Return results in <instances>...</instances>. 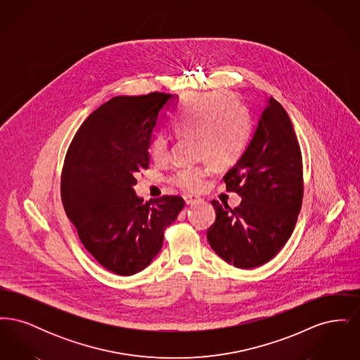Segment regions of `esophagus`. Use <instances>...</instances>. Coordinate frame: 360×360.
<instances>
[{"mask_svg": "<svg viewBox=\"0 0 360 360\" xmlns=\"http://www.w3.org/2000/svg\"><path fill=\"white\" fill-rule=\"evenodd\" d=\"M184 200H185V202H186L188 205H193V204H197V202L201 201L200 197L193 195V194H185V195H184Z\"/></svg>", "mask_w": 360, "mask_h": 360, "instance_id": "34e87169", "label": "esophagus"}]
</instances>
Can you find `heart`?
Segmentation results:
<instances>
[{
	"mask_svg": "<svg viewBox=\"0 0 360 360\" xmlns=\"http://www.w3.org/2000/svg\"><path fill=\"white\" fill-rule=\"evenodd\" d=\"M172 125L179 136H195L198 156L209 158L220 167L239 159L251 135L248 109L225 91L190 96L181 105ZM151 156L159 165L169 160L170 144L165 134L154 137ZM210 172L209 160L186 165L172 174V182L176 188L197 193L205 188Z\"/></svg>",
	"mask_w": 360,
	"mask_h": 360,
	"instance_id": "obj_1",
	"label": "heart"
}]
</instances>
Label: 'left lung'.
<instances>
[{
	"label": "left lung",
	"instance_id": "obj_1",
	"mask_svg": "<svg viewBox=\"0 0 360 360\" xmlns=\"http://www.w3.org/2000/svg\"><path fill=\"white\" fill-rule=\"evenodd\" d=\"M238 207L213 200L216 221L206 238L213 251L239 269L259 267L281 251L292 233L304 195L302 156L289 115L273 97L238 163L224 175Z\"/></svg>",
	"mask_w": 360,
	"mask_h": 360
}]
</instances>
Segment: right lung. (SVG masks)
I'll return each mask as SVG.
<instances>
[{
  "label": "right lung",
  "mask_w": 360,
  "mask_h": 360,
  "mask_svg": "<svg viewBox=\"0 0 360 360\" xmlns=\"http://www.w3.org/2000/svg\"><path fill=\"white\" fill-rule=\"evenodd\" d=\"M176 97L117 96L96 109L70 144L60 194L70 221L93 257L115 274L144 270L185 201L163 195L143 202L136 172L148 169L154 129Z\"/></svg>",
  "instance_id": "1"
}]
</instances>
